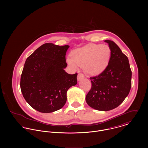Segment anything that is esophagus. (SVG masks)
I'll list each match as a JSON object with an SVG mask.
<instances>
[{"label":"esophagus","mask_w":148,"mask_h":148,"mask_svg":"<svg viewBox=\"0 0 148 148\" xmlns=\"http://www.w3.org/2000/svg\"><path fill=\"white\" fill-rule=\"evenodd\" d=\"M84 78V75L83 73H79L78 76H77V80L79 81L82 80Z\"/></svg>","instance_id":"esophagus-1"}]
</instances>
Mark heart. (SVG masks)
<instances>
[{"label":"heart","instance_id":"obj_1","mask_svg":"<svg viewBox=\"0 0 148 148\" xmlns=\"http://www.w3.org/2000/svg\"><path fill=\"white\" fill-rule=\"evenodd\" d=\"M110 55V48L106 45L88 44L75 50L72 58H68V62L74 68L84 66L88 74L97 75L106 69Z\"/></svg>","mask_w":148,"mask_h":148}]
</instances>
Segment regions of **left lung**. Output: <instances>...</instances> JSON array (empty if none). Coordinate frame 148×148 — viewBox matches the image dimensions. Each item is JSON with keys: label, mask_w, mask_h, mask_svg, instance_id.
I'll return each mask as SVG.
<instances>
[{"label": "left lung", "mask_w": 148, "mask_h": 148, "mask_svg": "<svg viewBox=\"0 0 148 148\" xmlns=\"http://www.w3.org/2000/svg\"><path fill=\"white\" fill-rule=\"evenodd\" d=\"M110 49V58L106 69L90 77L92 87L85 100L91 108L101 111L113 109L127 97L132 85V71L128 58L113 41L106 40Z\"/></svg>", "instance_id": "1"}]
</instances>
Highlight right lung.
Here are the masks:
<instances>
[{
    "mask_svg": "<svg viewBox=\"0 0 148 148\" xmlns=\"http://www.w3.org/2000/svg\"><path fill=\"white\" fill-rule=\"evenodd\" d=\"M69 45L45 43L29 56L21 78V89L25 101L42 113H51L63 107L66 92L77 84V73L70 75L65 55Z\"/></svg>",
    "mask_w": 148,
    "mask_h": 148,
    "instance_id": "obj_1",
    "label": "right lung"
}]
</instances>
